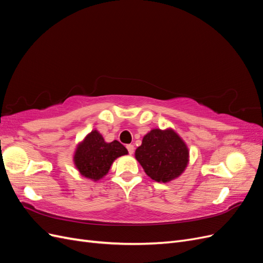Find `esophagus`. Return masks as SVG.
<instances>
[{
  "instance_id": "esophagus-1",
  "label": "esophagus",
  "mask_w": 263,
  "mask_h": 263,
  "mask_svg": "<svg viewBox=\"0 0 263 263\" xmlns=\"http://www.w3.org/2000/svg\"><path fill=\"white\" fill-rule=\"evenodd\" d=\"M126 148H127V150H128V153H129V155H133L134 154V150H135V147H134V145H127L126 146Z\"/></svg>"
}]
</instances>
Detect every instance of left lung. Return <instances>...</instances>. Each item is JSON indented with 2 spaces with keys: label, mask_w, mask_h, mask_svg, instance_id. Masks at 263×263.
Wrapping results in <instances>:
<instances>
[{
  "label": "left lung",
  "mask_w": 263,
  "mask_h": 263,
  "mask_svg": "<svg viewBox=\"0 0 263 263\" xmlns=\"http://www.w3.org/2000/svg\"><path fill=\"white\" fill-rule=\"evenodd\" d=\"M135 157L146 174L157 182H170L185 170L189 148L171 128L150 130L142 138Z\"/></svg>",
  "instance_id": "left-lung-1"
}]
</instances>
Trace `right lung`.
Returning a JSON list of instances; mask_svg holds the SVG:
<instances>
[{
    "mask_svg": "<svg viewBox=\"0 0 263 263\" xmlns=\"http://www.w3.org/2000/svg\"><path fill=\"white\" fill-rule=\"evenodd\" d=\"M128 154L121 142H106L94 129L77 146L73 156L76 168L86 179L98 181L108 173L115 159Z\"/></svg>",
    "mask_w": 263,
    "mask_h": 263,
    "instance_id": "obj_1",
    "label": "right lung"
}]
</instances>
